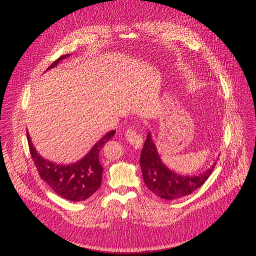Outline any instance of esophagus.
Returning <instances> with one entry per match:
<instances>
[{
  "label": "esophagus",
  "mask_w": 256,
  "mask_h": 256,
  "mask_svg": "<svg viewBox=\"0 0 256 256\" xmlns=\"http://www.w3.org/2000/svg\"><path fill=\"white\" fill-rule=\"evenodd\" d=\"M126 139L134 146V148L139 150L143 145V138L141 135L132 128H128L126 132Z\"/></svg>",
  "instance_id": "34e87169"
}]
</instances>
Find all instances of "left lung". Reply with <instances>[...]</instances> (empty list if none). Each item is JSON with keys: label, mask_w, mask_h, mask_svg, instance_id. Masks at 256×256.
<instances>
[{"label": "left lung", "mask_w": 256, "mask_h": 256, "mask_svg": "<svg viewBox=\"0 0 256 256\" xmlns=\"http://www.w3.org/2000/svg\"><path fill=\"white\" fill-rule=\"evenodd\" d=\"M140 165L147 188L160 198L173 200L190 195L202 186L210 178L216 163L198 176H180L162 162L150 132L141 152Z\"/></svg>", "instance_id": "1"}]
</instances>
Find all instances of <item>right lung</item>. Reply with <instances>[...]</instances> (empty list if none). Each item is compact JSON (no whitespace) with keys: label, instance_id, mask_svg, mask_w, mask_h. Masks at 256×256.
I'll list each match as a JSON object with an SVG mask.
<instances>
[{"label":"right lung","instance_id":"obj_1","mask_svg":"<svg viewBox=\"0 0 256 256\" xmlns=\"http://www.w3.org/2000/svg\"><path fill=\"white\" fill-rule=\"evenodd\" d=\"M68 56H61L50 64L46 70L57 66L60 61ZM115 132V130L106 132L83 158L70 165L55 164L44 158L33 146L28 130H26V138H28L30 154L39 176L59 196L70 201H82L96 193L102 184L104 168L100 162V152Z\"/></svg>","mask_w":256,"mask_h":256}]
</instances>
